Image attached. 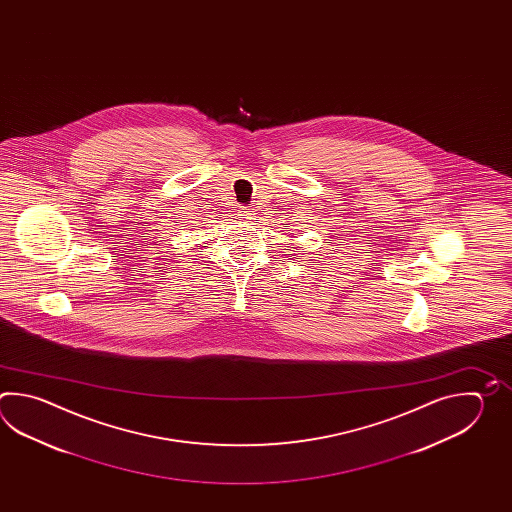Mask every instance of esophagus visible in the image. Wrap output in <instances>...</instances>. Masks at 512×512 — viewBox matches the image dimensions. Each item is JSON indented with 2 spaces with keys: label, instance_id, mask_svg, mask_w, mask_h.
I'll return each mask as SVG.
<instances>
[{
  "label": "esophagus",
  "instance_id": "esophagus-1",
  "mask_svg": "<svg viewBox=\"0 0 512 512\" xmlns=\"http://www.w3.org/2000/svg\"><path fill=\"white\" fill-rule=\"evenodd\" d=\"M240 216L243 219H256V212L252 208H241Z\"/></svg>",
  "mask_w": 512,
  "mask_h": 512
}]
</instances>
